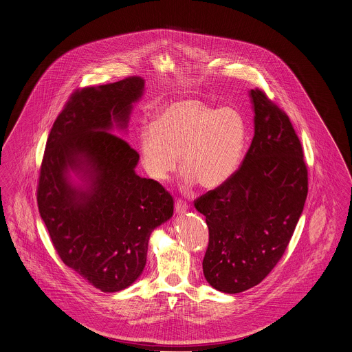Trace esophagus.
I'll list each match as a JSON object with an SVG mask.
<instances>
[{
	"instance_id": "1",
	"label": "esophagus",
	"mask_w": 352,
	"mask_h": 352,
	"mask_svg": "<svg viewBox=\"0 0 352 352\" xmlns=\"http://www.w3.org/2000/svg\"><path fill=\"white\" fill-rule=\"evenodd\" d=\"M174 209H175V213H186V210L189 209V206H188V204L185 202V201H182V199H178L177 202H175V205H174Z\"/></svg>"
}]
</instances>
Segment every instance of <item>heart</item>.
<instances>
[{
  "mask_svg": "<svg viewBox=\"0 0 352 352\" xmlns=\"http://www.w3.org/2000/svg\"><path fill=\"white\" fill-rule=\"evenodd\" d=\"M247 139L243 116L230 107L216 109L198 100L174 101L157 113L139 138V154L148 177L167 181L181 167L189 182L213 190L231 179Z\"/></svg>",
  "mask_w": 352,
  "mask_h": 352,
  "instance_id": "b5f03b06",
  "label": "heart"
}]
</instances>
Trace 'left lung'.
<instances>
[{"instance_id":"left-lung-1","label":"left lung","mask_w":352,"mask_h":352,"mask_svg":"<svg viewBox=\"0 0 352 352\" xmlns=\"http://www.w3.org/2000/svg\"><path fill=\"white\" fill-rule=\"evenodd\" d=\"M254 139L239 170L201 195L209 244L202 261L208 283L234 294L261 283L282 258L308 195V168L287 115L250 90Z\"/></svg>"}]
</instances>
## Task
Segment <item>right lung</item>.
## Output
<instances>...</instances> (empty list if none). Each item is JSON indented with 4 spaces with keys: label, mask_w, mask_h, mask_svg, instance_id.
<instances>
[{
    "label": "right lung",
    "mask_w": 352,
    "mask_h": 352,
    "mask_svg": "<svg viewBox=\"0 0 352 352\" xmlns=\"http://www.w3.org/2000/svg\"><path fill=\"white\" fill-rule=\"evenodd\" d=\"M143 93L139 77L76 91L51 128L40 168L39 213L58 255L105 293L140 276L150 236L174 212L173 197L136 174L139 154L112 133L126 129Z\"/></svg>",
    "instance_id": "obj_1"
}]
</instances>
